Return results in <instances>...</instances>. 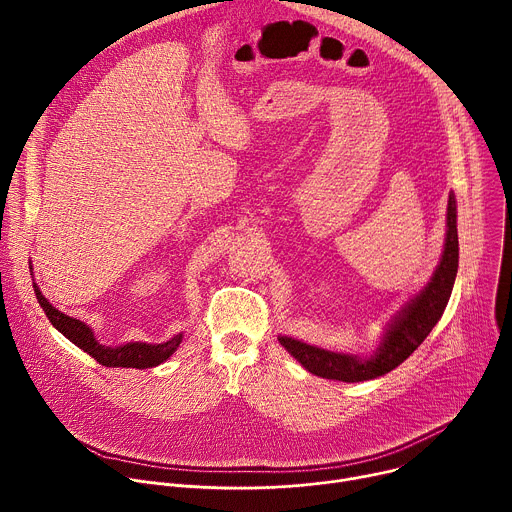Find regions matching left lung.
Masks as SVG:
<instances>
[{"label": "left lung", "instance_id": "left-lung-1", "mask_svg": "<svg viewBox=\"0 0 512 512\" xmlns=\"http://www.w3.org/2000/svg\"><path fill=\"white\" fill-rule=\"evenodd\" d=\"M458 251V206L452 192L448 198L446 241L440 263H437L429 281L387 322L383 340L371 356L334 352L291 336H279L277 340L306 371L316 377L342 383H358L383 377L397 369L405 358H409L411 352L433 330L437 320L442 318L458 273Z\"/></svg>", "mask_w": 512, "mask_h": 512}]
</instances>
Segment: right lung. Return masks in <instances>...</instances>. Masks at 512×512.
I'll list each match as a JSON object with an SVG mask.
<instances>
[{
    "instance_id": "1",
    "label": "right lung",
    "mask_w": 512,
    "mask_h": 512,
    "mask_svg": "<svg viewBox=\"0 0 512 512\" xmlns=\"http://www.w3.org/2000/svg\"><path fill=\"white\" fill-rule=\"evenodd\" d=\"M32 269V265H30ZM34 285V294L38 304L42 306L46 318L50 320V324L62 334L66 336L72 344H77L79 348H83L87 354H91L99 364L103 367H111V369H150V367H158L164 360H168L180 346L182 342V334H174L170 340L160 342V344H150V342H125L119 346H105L101 344L91 326H87L85 322L70 318L66 314H62L60 310H56L44 296L38 287V283Z\"/></svg>"
}]
</instances>
